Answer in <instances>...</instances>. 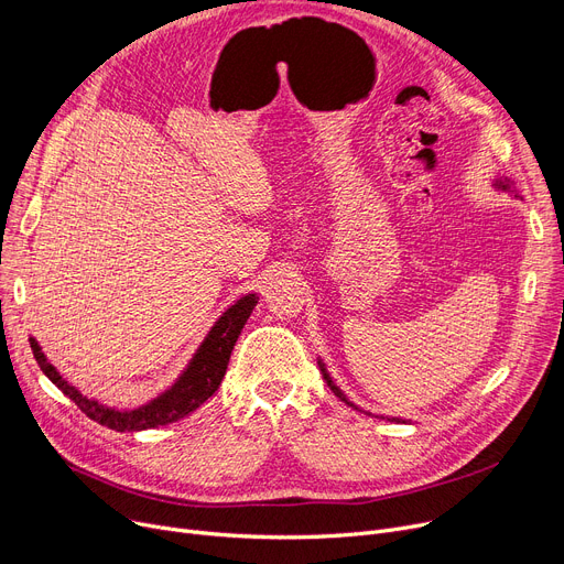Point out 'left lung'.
I'll list each match as a JSON object with an SVG mask.
<instances>
[{"label": "left lung", "instance_id": "1", "mask_svg": "<svg viewBox=\"0 0 564 564\" xmlns=\"http://www.w3.org/2000/svg\"><path fill=\"white\" fill-rule=\"evenodd\" d=\"M496 187H498V189H510V181H508V177H502V181H500V177H498V181H496ZM317 364H319V370H322V375H324V381L329 383V389H332V391H334V393H336V395H338L343 402H347L349 406H354V404H351V402H349V400L343 395V391L336 387L334 379H332V377H329V372H327V368H324V364H322V361H317ZM391 421H395V419H391ZM398 421H400V419H398Z\"/></svg>", "mask_w": 564, "mask_h": 564}]
</instances>
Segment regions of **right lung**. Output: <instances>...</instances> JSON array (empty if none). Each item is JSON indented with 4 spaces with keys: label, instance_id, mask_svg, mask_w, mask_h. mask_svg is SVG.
<instances>
[{
    "label": "right lung",
    "instance_id": "obj_1",
    "mask_svg": "<svg viewBox=\"0 0 564 564\" xmlns=\"http://www.w3.org/2000/svg\"><path fill=\"white\" fill-rule=\"evenodd\" d=\"M256 304H258L256 294H247V297L237 300L217 319L210 334L205 336L203 345L196 349L192 364L181 375V379H177L173 387L169 391H164L160 398L151 400L139 409L123 411V409L105 406L96 400H88L75 387H70V383L56 372V368L52 364H47L45 354L41 351V347L34 338H29V345H32L34 359L41 366V370L45 372V377L54 383L58 391L68 395L88 419L109 427V430H116V432H139V430H151V427L181 421V419L189 416V413L196 406H200L207 398L215 395V391L219 389V383L226 375L228 359H230V351L237 343V336L242 334V327L247 324Z\"/></svg>",
    "mask_w": 564,
    "mask_h": 564
}]
</instances>
